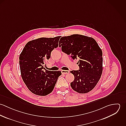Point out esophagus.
Segmentation results:
<instances>
[{
	"mask_svg": "<svg viewBox=\"0 0 126 126\" xmlns=\"http://www.w3.org/2000/svg\"><path fill=\"white\" fill-rule=\"evenodd\" d=\"M62 73L63 74H68L69 73V71L67 70H62Z\"/></svg>",
	"mask_w": 126,
	"mask_h": 126,
	"instance_id": "esophagus-1",
	"label": "esophagus"
}]
</instances>
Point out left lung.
Listing matches in <instances>:
<instances>
[{"instance_id":"8db88e82","label":"left lung","mask_w":126,"mask_h":126,"mask_svg":"<svg viewBox=\"0 0 126 126\" xmlns=\"http://www.w3.org/2000/svg\"><path fill=\"white\" fill-rule=\"evenodd\" d=\"M59 47L73 60L79 59V69L70 72L74 80L70 83L72 89L81 93L92 90L98 82L102 73V51L95 40L88 36L73 34L62 37Z\"/></svg>"}]
</instances>
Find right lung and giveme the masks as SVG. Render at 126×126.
<instances>
[{
	"label": "right lung",
	"instance_id": "add662e5",
	"mask_svg": "<svg viewBox=\"0 0 126 126\" xmlns=\"http://www.w3.org/2000/svg\"><path fill=\"white\" fill-rule=\"evenodd\" d=\"M60 37H43L31 41L20 55L22 78L29 90L36 95L45 96L51 93L62 75L60 71H48L44 67L51 51L58 47Z\"/></svg>",
	"mask_w": 126,
	"mask_h": 126
}]
</instances>
